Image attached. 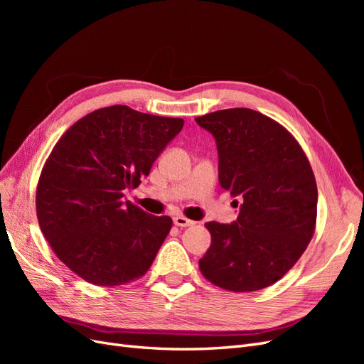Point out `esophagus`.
I'll return each mask as SVG.
<instances>
[{"mask_svg":"<svg viewBox=\"0 0 364 364\" xmlns=\"http://www.w3.org/2000/svg\"><path fill=\"white\" fill-rule=\"evenodd\" d=\"M173 223H174L176 226H181V228H186V226H193V225H194L193 220L186 218V217H183V215H176V217L173 218Z\"/></svg>","mask_w":364,"mask_h":364,"instance_id":"34e87169","label":"esophagus"}]
</instances>
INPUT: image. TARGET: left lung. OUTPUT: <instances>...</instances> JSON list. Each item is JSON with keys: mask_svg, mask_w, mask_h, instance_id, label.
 Masks as SVG:
<instances>
[{"mask_svg": "<svg viewBox=\"0 0 364 364\" xmlns=\"http://www.w3.org/2000/svg\"><path fill=\"white\" fill-rule=\"evenodd\" d=\"M196 123L215 139L220 186L240 200L235 222L205 225L211 246L199 267L225 290L266 289L294 266L314 234L311 165L287 130L252 109H223Z\"/></svg>", "mask_w": 364, "mask_h": 364, "instance_id": "8db88e82", "label": "left lung"}]
</instances>
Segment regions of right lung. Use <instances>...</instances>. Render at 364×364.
<instances>
[{
  "mask_svg": "<svg viewBox=\"0 0 364 364\" xmlns=\"http://www.w3.org/2000/svg\"><path fill=\"white\" fill-rule=\"evenodd\" d=\"M183 127L117 105L73 124L43 165L36 213L58 258L85 281L114 287L141 278L171 229L124 199Z\"/></svg>",
  "mask_w": 364,
  "mask_h": 364,
  "instance_id": "1",
  "label": "right lung"
}]
</instances>
